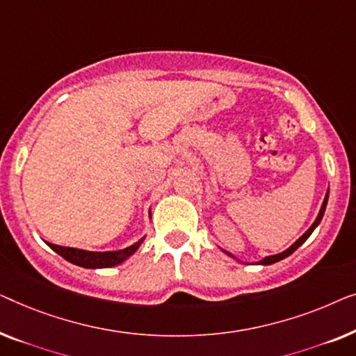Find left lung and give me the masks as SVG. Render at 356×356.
Returning a JSON list of instances; mask_svg holds the SVG:
<instances>
[{
	"instance_id": "1",
	"label": "left lung",
	"mask_w": 356,
	"mask_h": 356,
	"mask_svg": "<svg viewBox=\"0 0 356 356\" xmlns=\"http://www.w3.org/2000/svg\"><path fill=\"white\" fill-rule=\"evenodd\" d=\"M327 200H329V188H327V193H326V197H324V202H323V204H321V209H319V214H318V218L314 219V222L312 224V227H309L307 232H305L302 237H300L297 242H293L292 245H290V247L287 248V250H284L282 253H277V254H271V257H266V258H263L261 261H258L257 264H264V266H268V264H273V263H277V261H280V259H284V258H287V257H290V254H292L295 250H297L300 245L302 243H305V240H307L309 235L313 234V230L316 229L318 226H319V222H321V219H323V216H324V211H326V207H327ZM224 252V250H222ZM226 254H229V257H232V258H235L234 254H230L229 252H224ZM237 259V258H235Z\"/></svg>"
}]
</instances>
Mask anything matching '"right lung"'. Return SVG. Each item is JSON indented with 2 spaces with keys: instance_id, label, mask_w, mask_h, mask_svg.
Wrapping results in <instances>:
<instances>
[{
  "instance_id": "right-lung-1",
  "label": "right lung",
  "mask_w": 356,
  "mask_h": 356,
  "mask_svg": "<svg viewBox=\"0 0 356 356\" xmlns=\"http://www.w3.org/2000/svg\"><path fill=\"white\" fill-rule=\"evenodd\" d=\"M143 240L145 237H142L138 242H135L127 248L118 250V252H88V250L61 247V245H54L49 242L47 243L49 248L54 250L58 254H61V257L64 259H67L69 263L77 264L80 268L99 269V268H113L116 266V264H121L122 261H126L129 257H132V254L137 252Z\"/></svg>"
}]
</instances>
